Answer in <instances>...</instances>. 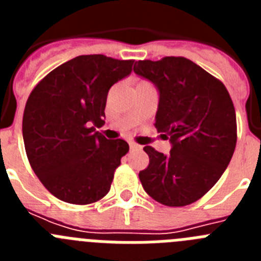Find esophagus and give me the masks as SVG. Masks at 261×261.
Masks as SVG:
<instances>
[{
    "label": "esophagus",
    "mask_w": 261,
    "mask_h": 261,
    "mask_svg": "<svg viewBox=\"0 0 261 261\" xmlns=\"http://www.w3.org/2000/svg\"><path fill=\"white\" fill-rule=\"evenodd\" d=\"M129 147H130V149H132V150H141L142 147L140 146V145L138 144H136V142H129Z\"/></svg>",
    "instance_id": "esophagus-1"
}]
</instances>
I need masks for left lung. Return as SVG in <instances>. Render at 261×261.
Wrapping results in <instances>:
<instances>
[{
    "label": "left lung",
    "instance_id": "1",
    "mask_svg": "<svg viewBox=\"0 0 261 261\" xmlns=\"http://www.w3.org/2000/svg\"><path fill=\"white\" fill-rule=\"evenodd\" d=\"M136 74L159 90L155 128L171 141L170 154L145 146L149 166L138 176L166 206L201 199L222 176L237 145V116L225 85L186 57L140 60Z\"/></svg>",
    "mask_w": 261,
    "mask_h": 261
}]
</instances>
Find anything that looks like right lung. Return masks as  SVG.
<instances>
[{"mask_svg":"<svg viewBox=\"0 0 261 261\" xmlns=\"http://www.w3.org/2000/svg\"><path fill=\"white\" fill-rule=\"evenodd\" d=\"M135 60L84 55L53 69L34 87L23 112L24 149L43 186L61 201L87 205L110 192L124 140H107L108 90L132 71Z\"/></svg>","mask_w":261,"mask_h":261,"instance_id":"obj_1","label":"right lung"}]
</instances>
